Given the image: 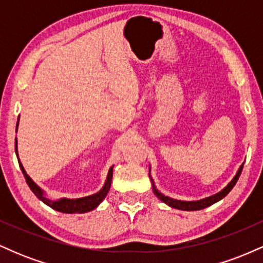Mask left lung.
I'll list each match as a JSON object with an SVG mask.
<instances>
[{"mask_svg":"<svg viewBox=\"0 0 263 263\" xmlns=\"http://www.w3.org/2000/svg\"><path fill=\"white\" fill-rule=\"evenodd\" d=\"M242 167H243V163L240 165V168H238V171L236 172V174H235V177L232 178L230 182H229L228 185L224 186V188L220 190V192L216 193V194L210 195V197H206V198H204V199H200V200H193V201L178 200V199H173V198H170V197H165L164 194H162V193L159 192V190L156 188L155 182H153L152 177H151V173H149V178H151V182H152L153 193H155L156 197L158 198L159 200H162L164 204L170 205L171 208H174V209L185 210V211H194V210L205 209V208L210 206V205L218 203L219 200H221V199H224V198L226 197V195H228L229 193L231 192V189L234 188L235 184H236L238 177H240L241 172H242ZM149 172H151V168H149Z\"/></svg>","mask_w":263,"mask_h":263,"instance_id":"8db88e82","label":"left lung"}]
</instances>
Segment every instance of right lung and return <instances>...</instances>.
Returning <instances> with one entry per match:
<instances>
[{
	"instance_id": "1",
	"label": "right lung",
	"mask_w": 263,
	"mask_h": 263,
	"mask_svg": "<svg viewBox=\"0 0 263 263\" xmlns=\"http://www.w3.org/2000/svg\"><path fill=\"white\" fill-rule=\"evenodd\" d=\"M18 122H20V117H18L17 121V128H18ZM16 155L18 158V163H20L21 171H22L23 176L26 178V182L28 184V186L31 188V190L35 194L39 200L43 201L44 204H47L48 206H50L52 209L60 211V213H65V214H83V213H87V211H91L93 209L100 205V203L104 200L105 197L107 195L108 190H110L111 186V182H112V172H114V165L108 170L106 180H105L104 186L99 190L98 193L91 195H87V197H83V198H77V199H69V198H60L58 200H52L50 198L47 197L45 192L41 186H38L37 184L33 182V179L31 177L27 174V172L25 171V167L22 165V163L20 161V157H18V151H17V138H16Z\"/></svg>"
}]
</instances>
